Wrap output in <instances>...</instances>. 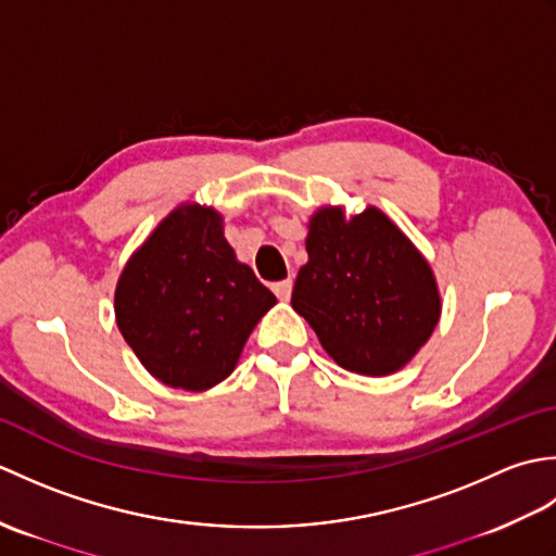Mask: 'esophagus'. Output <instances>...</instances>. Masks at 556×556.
<instances>
[{
  "instance_id": "34e87169",
  "label": "esophagus",
  "mask_w": 556,
  "mask_h": 556,
  "mask_svg": "<svg viewBox=\"0 0 556 556\" xmlns=\"http://www.w3.org/2000/svg\"><path fill=\"white\" fill-rule=\"evenodd\" d=\"M271 291L277 293V299H279V301H289V299H291V291H293V281H291V279L277 281V285L271 287Z\"/></svg>"
}]
</instances>
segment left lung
<instances>
[{
  "label": "left lung",
  "mask_w": 556,
  "mask_h": 556,
  "mask_svg": "<svg viewBox=\"0 0 556 556\" xmlns=\"http://www.w3.org/2000/svg\"><path fill=\"white\" fill-rule=\"evenodd\" d=\"M305 251L291 305L329 358L368 377L404 368L442 313L432 267L408 236L377 207L351 219L341 207H320Z\"/></svg>",
  "instance_id": "8db88e82"
}]
</instances>
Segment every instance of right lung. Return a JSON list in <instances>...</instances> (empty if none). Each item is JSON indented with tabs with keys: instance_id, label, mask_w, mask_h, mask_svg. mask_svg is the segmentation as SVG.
I'll return each mask as SVG.
<instances>
[{
	"instance_id": "right-lung-1",
	"label": "right lung",
	"mask_w": 556,
	"mask_h": 556,
	"mask_svg": "<svg viewBox=\"0 0 556 556\" xmlns=\"http://www.w3.org/2000/svg\"><path fill=\"white\" fill-rule=\"evenodd\" d=\"M275 303L236 260L219 212L205 205L172 210L128 257L114 291L126 344L152 377L186 392L227 380Z\"/></svg>"
}]
</instances>
